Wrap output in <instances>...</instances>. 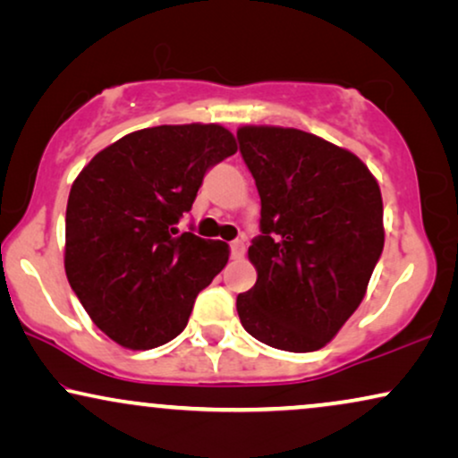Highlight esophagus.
Listing matches in <instances>:
<instances>
[{
	"label": "esophagus",
	"mask_w": 458,
	"mask_h": 458,
	"mask_svg": "<svg viewBox=\"0 0 458 458\" xmlns=\"http://www.w3.org/2000/svg\"><path fill=\"white\" fill-rule=\"evenodd\" d=\"M230 253H233L234 259H241L242 255H245V242H242V241L230 242Z\"/></svg>",
	"instance_id": "esophagus-1"
}]
</instances>
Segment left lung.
Here are the masks:
<instances>
[{
  "label": "left lung",
  "mask_w": 458,
  "mask_h": 458,
  "mask_svg": "<svg viewBox=\"0 0 458 458\" xmlns=\"http://www.w3.org/2000/svg\"><path fill=\"white\" fill-rule=\"evenodd\" d=\"M236 138L261 199L249 247L258 280L236 297L241 325L276 350H320L360 306L381 258L379 184L353 152L314 133L242 125Z\"/></svg>",
  "instance_id": "1"
}]
</instances>
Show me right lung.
<instances>
[{"instance_id": "1", "label": "right lung", "mask_w": 458, "mask_h": 458, "mask_svg": "<svg viewBox=\"0 0 458 458\" xmlns=\"http://www.w3.org/2000/svg\"><path fill=\"white\" fill-rule=\"evenodd\" d=\"M236 152L217 123L158 125L100 150L72 182L64 270L102 333L152 350L184 331L194 300L228 261L222 241L175 228L207 169Z\"/></svg>"}]
</instances>
